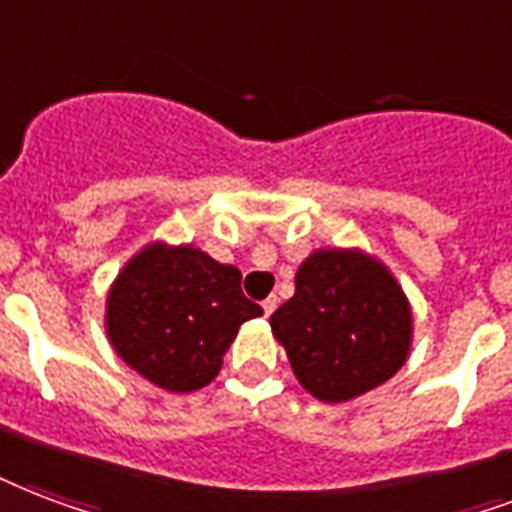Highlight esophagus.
<instances>
[{
    "label": "esophagus",
    "instance_id": "obj_1",
    "mask_svg": "<svg viewBox=\"0 0 512 512\" xmlns=\"http://www.w3.org/2000/svg\"><path fill=\"white\" fill-rule=\"evenodd\" d=\"M276 306H279V300L273 298V295H271V298H265V300H263V311H265V317H271L273 311H276Z\"/></svg>",
    "mask_w": 512,
    "mask_h": 512
}]
</instances>
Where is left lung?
<instances>
[{"mask_svg":"<svg viewBox=\"0 0 512 512\" xmlns=\"http://www.w3.org/2000/svg\"><path fill=\"white\" fill-rule=\"evenodd\" d=\"M300 386L322 403H349L403 368L413 311L381 260L362 249H314L295 273V295L273 311Z\"/></svg>","mask_w":512,"mask_h":512,"instance_id":"left-lung-1","label":"left lung"}]
</instances>
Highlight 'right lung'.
Masks as SVG:
<instances>
[{
  "label": "right lung",
  "instance_id": "obj_1",
  "mask_svg": "<svg viewBox=\"0 0 512 512\" xmlns=\"http://www.w3.org/2000/svg\"><path fill=\"white\" fill-rule=\"evenodd\" d=\"M263 308L241 292V271L193 244L152 241L107 292L104 327L117 357L150 384L187 395L212 384L244 322Z\"/></svg>",
  "mask_w": 512,
  "mask_h": 512
}]
</instances>
